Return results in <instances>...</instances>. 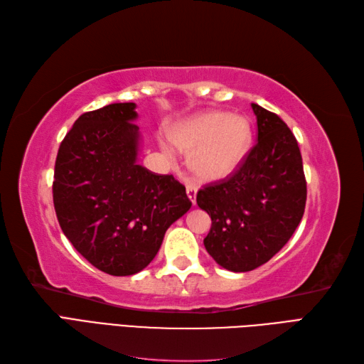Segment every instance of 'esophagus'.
<instances>
[{
	"label": "esophagus",
	"mask_w": 364,
	"mask_h": 364,
	"mask_svg": "<svg viewBox=\"0 0 364 364\" xmlns=\"http://www.w3.org/2000/svg\"><path fill=\"white\" fill-rule=\"evenodd\" d=\"M186 194H188V199L191 200L193 205H196V196H197V188L193 183H186Z\"/></svg>",
	"instance_id": "obj_1"
}]
</instances>
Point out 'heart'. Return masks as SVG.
I'll use <instances>...</instances> for the list:
<instances>
[{"label":"heart","instance_id":"1","mask_svg":"<svg viewBox=\"0 0 364 364\" xmlns=\"http://www.w3.org/2000/svg\"><path fill=\"white\" fill-rule=\"evenodd\" d=\"M173 142L190 155V168L208 182L232 176L252 147V129L243 115L205 112L173 132Z\"/></svg>","mask_w":364,"mask_h":364}]
</instances>
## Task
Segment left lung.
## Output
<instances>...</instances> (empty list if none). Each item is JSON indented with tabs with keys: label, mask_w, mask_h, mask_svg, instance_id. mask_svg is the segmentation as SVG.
<instances>
[{
	"label": "left lung",
	"mask_w": 364,
	"mask_h": 364,
	"mask_svg": "<svg viewBox=\"0 0 364 364\" xmlns=\"http://www.w3.org/2000/svg\"><path fill=\"white\" fill-rule=\"evenodd\" d=\"M258 141L228 179L206 185L197 205L211 217L203 245L218 266L249 272L285 246L301 223L306 182L299 146L284 121L252 103Z\"/></svg>",
	"instance_id": "8db88e82"
}]
</instances>
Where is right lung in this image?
<instances>
[{"label": "right lung", "instance_id": "right-lung-1", "mask_svg": "<svg viewBox=\"0 0 364 364\" xmlns=\"http://www.w3.org/2000/svg\"><path fill=\"white\" fill-rule=\"evenodd\" d=\"M135 103L85 112L63 138L53 202L75 250L114 277L146 269L167 229L191 208L185 186L138 161Z\"/></svg>", "mask_w": 364, "mask_h": 364}]
</instances>
